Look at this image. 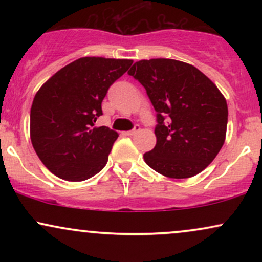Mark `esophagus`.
<instances>
[{
    "label": "esophagus",
    "instance_id": "34e87169",
    "mask_svg": "<svg viewBox=\"0 0 262 262\" xmlns=\"http://www.w3.org/2000/svg\"><path fill=\"white\" fill-rule=\"evenodd\" d=\"M139 130H140V127H139V125H135V127H134L133 129H132V130L127 132V135H130V137H132V135L137 134L138 132H139Z\"/></svg>",
    "mask_w": 262,
    "mask_h": 262
}]
</instances>
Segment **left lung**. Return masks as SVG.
Listing matches in <instances>:
<instances>
[{
    "instance_id": "left-lung-1",
    "label": "left lung",
    "mask_w": 262,
    "mask_h": 262,
    "mask_svg": "<svg viewBox=\"0 0 262 262\" xmlns=\"http://www.w3.org/2000/svg\"><path fill=\"white\" fill-rule=\"evenodd\" d=\"M145 87L156 114V145L146 164L170 179H188L214 160L227 134L228 106L218 87L193 65L140 60L128 71Z\"/></svg>"
}]
</instances>
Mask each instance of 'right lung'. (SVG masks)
<instances>
[{
    "label": "right lung",
    "mask_w": 262,
    "mask_h": 262,
    "mask_svg": "<svg viewBox=\"0 0 262 262\" xmlns=\"http://www.w3.org/2000/svg\"><path fill=\"white\" fill-rule=\"evenodd\" d=\"M132 64L128 59L80 58L60 69L35 93L31 140L50 172L77 182L106 166L118 133L95 123L110 86Z\"/></svg>",
    "instance_id": "right-lung-1"
}]
</instances>
